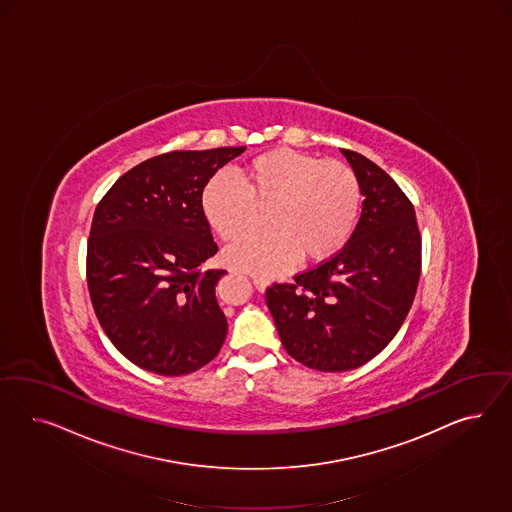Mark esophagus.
I'll use <instances>...</instances> for the list:
<instances>
[{
  "label": "esophagus",
  "instance_id": "obj_1",
  "mask_svg": "<svg viewBox=\"0 0 512 512\" xmlns=\"http://www.w3.org/2000/svg\"><path fill=\"white\" fill-rule=\"evenodd\" d=\"M253 285L259 289V291H264L266 289V285H268V281L264 278H259V276H253Z\"/></svg>",
  "mask_w": 512,
  "mask_h": 512
}]
</instances>
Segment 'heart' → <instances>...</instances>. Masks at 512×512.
<instances>
[{"mask_svg": "<svg viewBox=\"0 0 512 512\" xmlns=\"http://www.w3.org/2000/svg\"><path fill=\"white\" fill-rule=\"evenodd\" d=\"M202 212L225 242H234L259 221L266 229L248 234L227 251V261L261 276L298 263L336 255L357 231L364 206L362 182L353 167L291 148L253 157L240 171L216 174L202 191Z\"/></svg>", "mask_w": 512, "mask_h": 512, "instance_id": "1", "label": "heart"}]
</instances>
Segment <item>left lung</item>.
<instances>
[{
    "instance_id": "8db88e82",
    "label": "left lung",
    "mask_w": 512,
    "mask_h": 512,
    "mask_svg": "<svg viewBox=\"0 0 512 512\" xmlns=\"http://www.w3.org/2000/svg\"><path fill=\"white\" fill-rule=\"evenodd\" d=\"M362 182L357 231L323 263L272 283L266 306L285 351L319 372H347L379 355L417 295L422 238L415 206L368 157L341 148Z\"/></svg>"
}]
</instances>
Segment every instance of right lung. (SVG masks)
<instances>
[{"label":"right lung","mask_w":512,"mask_h":512,"mask_svg":"<svg viewBox=\"0 0 512 512\" xmlns=\"http://www.w3.org/2000/svg\"><path fill=\"white\" fill-rule=\"evenodd\" d=\"M246 146L155 155L122 174L93 212L86 279L114 347L161 375L195 372L216 357L227 319L216 298L227 270H202L217 253L202 191Z\"/></svg>","instance_id":"1"}]
</instances>
